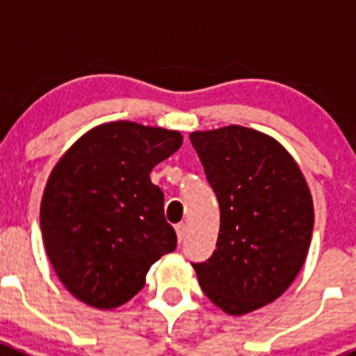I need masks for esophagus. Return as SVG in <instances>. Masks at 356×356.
<instances>
[{"mask_svg":"<svg viewBox=\"0 0 356 356\" xmlns=\"http://www.w3.org/2000/svg\"><path fill=\"white\" fill-rule=\"evenodd\" d=\"M175 232H177L179 243H182V241H184V238H186V232H188V225L177 224V225H175Z\"/></svg>","mask_w":356,"mask_h":356,"instance_id":"obj_1","label":"esophagus"}]
</instances>
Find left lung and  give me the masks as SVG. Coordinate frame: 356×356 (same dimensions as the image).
I'll return each mask as SVG.
<instances>
[{
  "instance_id": "obj_1",
  "label": "left lung",
  "mask_w": 356,
  "mask_h": 356,
  "mask_svg": "<svg viewBox=\"0 0 356 356\" xmlns=\"http://www.w3.org/2000/svg\"><path fill=\"white\" fill-rule=\"evenodd\" d=\"M220 207L217 248L193 264L203 293L227 315L272 303L300 274L314 231V201L277 139L243 125L189 134Z\"/></svg>"
}]
</instances>
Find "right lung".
Here are the masks:
<instances>
[{"label":"right lung","instance_id":"obj_1","mask_svg":"<svg viewBox=\"0 0 356 356\" xmlns=\"http://www.w3.org/2000/svg\"><path fill=\"white\" fill-rule=\"evenodd\" d=\"M179 131L117 120L82 134L56 161L41 200L53 270L98 310L127 303L155 261L177 246L153 167L177 152Z\"/></svg>","mask_w":356,"mask_h":356}]
</instances>
